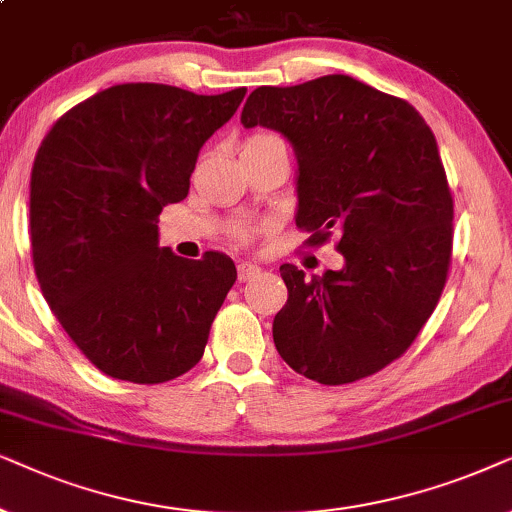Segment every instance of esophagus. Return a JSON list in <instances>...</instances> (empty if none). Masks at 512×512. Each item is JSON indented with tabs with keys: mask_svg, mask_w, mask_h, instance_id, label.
Returning a JSON list of instances; mask_svg holds the SVG:
<instances>
[{
	"mask_svg": "<svg viewBox=\"0 0 512 512\" xmlns=\"http://www.w3.org/2000/svg\"><path fill=\"white\" fill-rule=\"evenodd\" d=\"M260 267H257L255 262H238V281L245 283L250 281V278H255L257 274H260Z\"/></svg>",
	"mask_w": 512,
	"mask_h": 512,
	"instance_id": "obj_1",
	"label": "esophagus"
}]
</instances>
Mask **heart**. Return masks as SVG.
Returning <instances> with one entry per match:
<instances>
[{
	"mask_svg": "<svg viewBox=\"0 0 512 512\" xmlns=\"http://www.w3.org/2000/svg\"><path fill=\"white\" fill-rule=\"evenodd\" d=\"M262 138H271V135H257V138H252V140H262ZM250 140V142H252ZM236 234L238 236H245V234H248V229H245V227H236Z\"/></svg>",
	"mask_w": 512,
	"mask_h": 512,
	"instance_id": "heart-1",
	"label": "heart"
}]
</instances>
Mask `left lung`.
<instances>
[{"mask_svg":"<svg viewBox=\"0 0 512 512\" xmlns=\"http://www.w3.org/2000/svg\"><path fill=\"white\" fill-rule=\"evenodd\" d=\"M241 124L290 142L297 227L313 245L335 236L344 255L311 281L283 264L278 353L318 384L370 377L410 349L447 281L454 203L433 131L410 102L346 74L255 88Z\"/></svg>","mask_w":512,"mask_h":512,"instance_id":"1","label":"left lung"}]
</instances>
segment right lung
<instances>
[{
    "label": "right lung",
    "mask_w": 512,
    "mask_h": 512,
    "mask_svg": "<svg viewBox=\"0 0 512 512\" xmlns=\"http://www.w3.org/2000/svg\"><path fill=\"white\" fill-rule=\"evenodd\" d=\"M243 95L119 84L63 114L39 147L34 271L53 316L107 377L161 384L203 356L236 267L224 252L185 260L161 248L156 217L189 194L201 147Z\"/></svg>",
    "instance_id": "right-lung-1"
}]
</instances>
